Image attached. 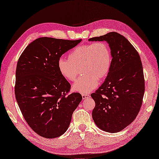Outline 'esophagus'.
Instances as JSON below:
<instances>
[{"instance_id":"obj_1","label":"esophagus","mask_w":159,"mask_h":159,"mask_svg":"<svg viewBox=\"0 0 159 159\" xmlns=\"http://www.w3.org/2000/svg\"><path fill=\"white\" fill-rule=\"evenodd\" d=\"M90 97V95L89 94H82V98L83 99H86V98H88Z\"/></svg>"}]
</instances>
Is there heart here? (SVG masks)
<instances>
[{"instance_id": "heart-1", "label": "heart", "mask_w": 159, "mask_h": 159, "mask_svg": "<svg viewBox=\"0 0 159 159\" xmlns=\"http://www.w3.org/2000/svg\"><path fill=\"white\" fill-rule=\"evenodd\" d=\"M68 58L59 59L58 70L65 79L74 81L81 69L84 74L73 84L72 89L83 94L90 93L99 84V78L107 76L112 59L109 46L103 41L79 45L69 53Z\"/></svg>"}]
</instances>
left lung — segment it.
I'll return each instance as SVG.
<instances>
[{
    "instance_id": "left-lung-1",
    "label": "left lung",
    "mask_w": 159,
    "mask_h": 159,
    "mask_svg": "<svg viewBox=\"0 0 159 159\" xmlns=\"http://www.w3.org/2000/svg\"><path fill=\"white\" fill-rule=\"evenodd\" d=\"M89 41H106L112 54L107 76L91 97L92 116L100 129L117 133L129 125L140 109L145 90L143 67L138 52L125 37L109 32Z\"/></svg>"
}]
</instances>
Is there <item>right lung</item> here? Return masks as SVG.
<instances>
[{
  "instance_id": "right-lung-1",
  "label": "right lung",
  "mask_w": 159,
  "mask_h": 159,
  "mask_svg": "<svg viewBox=\"0 0 159 159\" xmlns=\"http://www.w3.org/2000/svg\"><path fill=\"white\" fill-rule=\"evenodd\" d=\"M81 41L40 37L28 45L18 60L16 100L29 126L44 138L64 134L82 100L78 93L67 95L70 84L57 68L59 59Z\"/></svg>"
}]
</instances>
